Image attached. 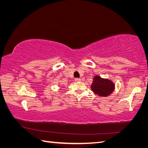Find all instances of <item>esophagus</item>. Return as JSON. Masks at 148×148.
Here are the masks:
<instances>
[{
    "label": "esophagus",
    "instance_id": "esophagus-1",
    "mask_svg": "<svg viewBox=\"0 0 148 148\" xmlns=\"http://www.w3.org/2000/svg\"><path fill=\"white\" fill-rule=\"evenodd\" d=\"M75 81L77 82H81V79H80V78H75Z\"/></svg>",
    "mask_w": 148,
    "mask_h": 148
}]
</instances>
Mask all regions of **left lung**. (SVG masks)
<instances>
[{"instance_id": "left-lung-1", "label": "left lung", "mask_w": 148, "mask_h": 148, "mask_svg": "<svg viewBox=\"0 0 148 148\" xmlns=\"http://www.w3.org/2000/svg\"><path fill=\"white\" fill-rule=\"evenodd\" d=\"M92 91L101 97H106L110 95L114 89V84L110 80L102 79L96 76L93 79L91 84Z\"/></svg>"}]
</instances>
